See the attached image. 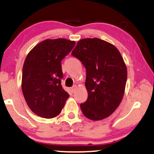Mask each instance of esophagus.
<instances>
[{
    "instance_id": "obj_1",
    "label": "esophagus",
    "mask_w": 154,
    "mask_h": 154,
    "mask_svg": "<svg viewBox=\"0 0 154 154\" xmlns=\"http://www.w3.org/2000/svg\"><path fill=\"white\" fill-rule=\"evenodd\" d=\"M77 85H74L73 87L71 88V89H72V92H75L76 91V89H77Z\"/></svg>"
}]
</instances>
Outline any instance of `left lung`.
Masks as SVG:
<instances>
[{
    "label": "left lung",
    "mask_w": 154,
    "mask_h": 154,
    "mask_svg": "<svg viewBox=\"0 0 154 154\" xmlns=\"http://www.w3.org/2000/svg\"><path fill=\"white\" fill-rule=\"evenodd\" d=\"M86 69L88 99L80 104L83 114L93 121L111 115L125 93L128 70L119 50L99 38L78 41L72 52Z\"/></svg>",
    "instance_id": "obj_1"
}]
</instances>
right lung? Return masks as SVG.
I'll list each match as a JSON object with an SVG mask.
<instances>
[{
  "instance_id": "add662e5",
  "label": "right lung",
  "mask_w": 154,
  "mask_h": 154,
  "mask_svg": "<svg viewBox=\"0 0 154 154\" xmlns=\"http://www.w3.org/2000/svg\"><path fill=\"white\" fill-rule=\"evenodd\" d=\"M75 45V41L66 39H47L26 56L22 69V93L28 106L38 116L56 117L69 97L61 85V61Z\"/></svg>"
}]
</instances>
